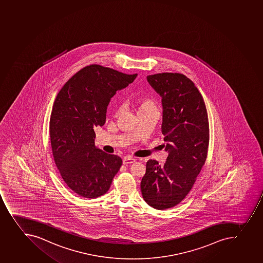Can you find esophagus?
Wrapping results in <instances>:
<instances>
[{"label":"esophagus","instance_id":"1","mask_svg":"<svg viewBox=\"0 0 263 263\" xmlns=\"http://www.w3.org/2000/svg\"><path fill=\"white\" fill-rule=\"evenodd\" d=\"M135 159L134 158H131V157H125V158H123V163L124 165H127V164H131V163H135Z\"/></svg>","mask_w":263,"mask_h":263}]
</instances>
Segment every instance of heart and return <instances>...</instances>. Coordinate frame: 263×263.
<instances>
[{"mask_svg":"<svg viewBox=\"0 0 263 263\" xmlns=\"http://www.w3.org/2000/svg\"><path fill=\"white\" fill-rule=\"evenodd\" d=\"M120 110L121 108H118L117 111L118 112ZM137 110L139 113L145 110H157V108L153 100H151L149 98H140L137 101Z\"/></svg>","mask_w":263,"mask_h":263,"instance_id":"obj_1","label":"heart"}]
</instances>
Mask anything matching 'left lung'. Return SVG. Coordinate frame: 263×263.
<instances>
[{
    "label": "left lung",
    "instance_id": "8db88e82",
    "mask_svg": "<svg viewBox=\"0 0 263 263\" xmlns=\"http://www.w3.org/2000/svg\"><path fill=\"white\" fill-rule=\"evenodd\" d=\"M146 78L162 97L163 146L168 155L163 166L147 161L140 189L148 205L163 210L185 198L205 163L209 119L200 92L185 75L158 73Z\"/></svg>",
    "mask_w": 263,
    "mask_h": 263
}]
</instances>
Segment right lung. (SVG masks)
<instances>
[{"label":"right lung","mask_w":263,"mask_h":263,"mask_svg":"<svg viewBox=\"0 0 263 263\" xmlns=\"http://www.w3.org/2000/svg\"><path fill=\"white\" fill-rule=\"evenodd\" d=\"M136 77L88 65L58 93L49 122L53 159L66 185L83 198H99L107 193L123 163L120 157L95 146L93 128L105 124L110 98Z\"/></svg>","instance_id":"right-lung-1"}]
</instances>
